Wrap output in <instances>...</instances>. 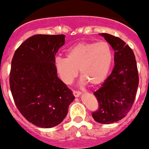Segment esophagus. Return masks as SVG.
<instances>
[{
    "label": "esophagus",
    "mask_w": 149,
    "mask_h": 149,
    "mask_svg": "<svg viewBox=\"0 0 149 149\" xmlns=\"http://www.w3.org/2000/svg\"><path fill=\"white\" fill-rule=\"evenodd\" d=\"M73 95H74L76 97H79L82 94V93L80 92V91H73Z\"/></svg>",
    "instance_id": "1"
}]
</instances>
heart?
<instances>
[{"mask_svg":"<svg viewBox=\"0 0 149 149\" xmlns=\"http://www.w3.org/2000/svg\"><path fill=\"white\" fill-rule=\"evenodd\" d=\"M66 58H57L55 67L61 79L70 83L79 71L83 82L91 87L103 83L107 79L113 61L112 48L107 42H82L66 51Z\"/></svg>","mask_w":149,"mask_h":149,"instance_id":"1","label":"heart"}]
</instances>
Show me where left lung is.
Listing matches in <instances>:
<instances>
[{
    "label": "left lung",
    "instance_id": "obj_1",
    "mask_svg": "<svg viewBox=\"0 0 149 149\" xmlns=\"http://www.w3.org/2000/svg\"><path fill=\"white\" fill-rule=\"evenodd\" d=\"M115 50V67L101 87L94 93L99 102L92 113L97 122L109 125L125 117L134 102L139 76L133 50L122 40L109 33H99Z\"/></svg>",
    "mask_w": 149,
    "mask_h": 149
}]
</instances>
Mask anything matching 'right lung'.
Returning <instances> with one entry per match:
<instances>
[{
    "instance_id": "right-lung-1",
    "label": "right lung",
    "mask_w": 149,
    "mask_h": 149,
    "mask_svg": "<svg viewBox=\"0 0 149 149\" xmlns=\"http://www.w3.org/2000/svg\"><path fill=\"white\" fill-rule=\"evenodd\" d=\"M64 41L63 34L32 36L13 58L10 86L15 105L29 122L42 128L61 123L75 99L55 67V55Z\"/></svg>"
}]
</instances>
